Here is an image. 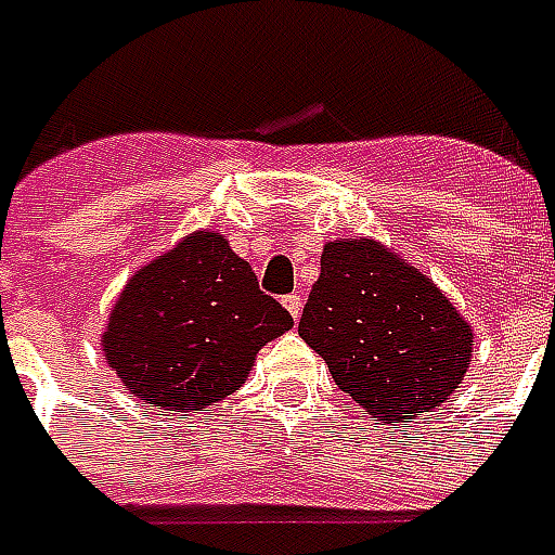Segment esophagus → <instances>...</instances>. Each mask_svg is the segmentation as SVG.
<instances>
[{
    "mask_svg": "<svg viewBox=\"0 0 555 555\" xmlns=\"http://www.w3.org/2000/svg\"><path fill=\"white\" fill-rule=\"evenodd\" d=\"M282 306L288 309L291 318L299 320V314H302V297H299V294H288V297L282 299Z\"/></svg>",
    "mask_w": 555,
    "mask_h": 555,
    "instance_id": "1",
    "label": "esophagus"
}]
</instances>
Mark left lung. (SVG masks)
Masks as SVG:
<instances>
[{"label": "left lung", "instance_id": "8db88e82", "mask_svg": "<svg viewBox=\"0 0 555 555\" xmlns=\"http://www.w3.org/2000/svg\"><path fill=\"white\" fill-rule=\"evenodd\" d=\"M299 338L379 424H412L465 379L474 330L433 279L373 237L323 246Z\"/></svg>", "mask_w": 555, "mask_h": 555}]
</instances>
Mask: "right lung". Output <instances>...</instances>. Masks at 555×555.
<instances>
[{"instance_id":"1","label":"right lung","mask_w":555,"mask_h":555,"mask_svg":"<svg viewBox=\"0 0 555 555\" xmlns=\"http://www.w3.org/2000/svg\"><path fill=\"white\" fill-rule=\"evenodd\" d=\"M294 318L258 288L249 261L220 232H191L152 258L114 302L102 352L138 400L208 412L235 393L258 350Z\"/></svg>"}]
</instances>
